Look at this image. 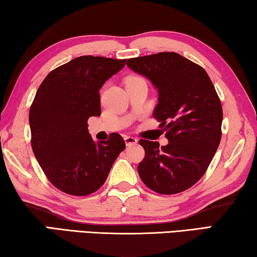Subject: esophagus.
I'll return each instance as SVG.
<instances>
[{"label": "esophagus", "mask_w": 257, "mask_h": 257, "mask_svg": "<svg viewBox=\"0 0 257 257\" xmlns=\"http://www.w3.org/2000/svg\"><path fill=\"white\" fill-rule=\"evenodd\" d=\"M124 140H125V144H126V146H127V147L138 144V139L137 138H133V137L125 136L124 137Z\"/></svg>", "instance_id": "1"}]
</instances>
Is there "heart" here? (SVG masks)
I'll return each instance as SVG.
<instances>
[{
	"mask_svg": "<svg viewBox=\"0 0 257 257\" xmlns=\"http://www.w3.org/2000/svg\"><path fill=\"white\" fill-rule=\"evenodd\" d=\"M132 79H140L139 77H130V78H127V81H132Z\"/></svg>",
	"mask_w": 257,
	"mask_h": 257,
	"instance_id": "obj_1",
	"label": "heart"
}]
</instances>
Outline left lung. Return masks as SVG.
Instances as JSON below:
<instances>
[{
    "label": "left lung",
    "mask_w": 257,
    "mask_h": 257,
    "mask_svg": "<svg viewBox=\"0 0 257 257\" xmlns=\"http://www.w3.org/2000/svg\"><path fill=\"white\" fill-rule=\"evenodd\" d=\"M126 65L157 90L154 117L168 140L161 148L157 141H139L146 151L139 175L162 195L187 190L205 174L221 141L223 111L215 87L204 68L175 52L128 59Z\"/></svg>",
    "instance_id": "1"
}]
</instances>
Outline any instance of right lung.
I'll return each mask as SVG.
<instances>
[{
	"label": "right lung",
	"instance_id": "1",
	"mask_svg": "<svg viewBox=\"0 0 257 257\" xmlns=\"http://www.w3.org/2000/svg\"><path fill=\"white\" fill-rule=\"evenodd\" d=\"M126 59L82 56L52 70L29 110L33 153L54 187L86 196L102 186L124 139L110 134L95 142L87 119L101 115L99 90L125 66Z\"/></svg>",
	"mask_w": 257,
	"mask_h": 257
}]
</instances>
